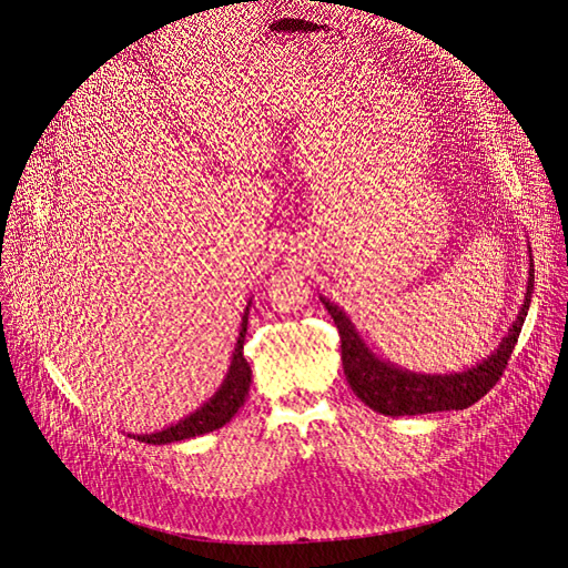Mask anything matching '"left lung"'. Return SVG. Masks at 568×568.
Masks as SVG:
<instances>
[{
  "mask_svg": "<svg viewBox=\"0 0 568 568\" xmlns=\"http://www.w3.org/2000/svg\"><path fill=\"white\" fill-rule=\"evenodd\" d=\"M532 286H535V266H530L528 293L519 311L517 323L513 325L506 341L500 343V347L487 361H483L480 365L467 372L437 374V376L415 374L379 361L358 338L345 313L336 304L327 300L323 302L329 311V316L334 318V325L338 327L343 369L354 395L376 413L390 415V417H404V415L469 408L496 386L500 374L508 367V361L521 334L524 321L528 316Z\"/></svg>",
  "mask_w": 568,
  "mask_h": 568,
  "instance_id": "1",
  "label": "left lung"
}]
</instances>
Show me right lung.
Returning a JSON list of instances; mask_svg holds the SVG:
<instances>
[{"instance_id": "1", "label": "right lung", "mask_w": 568, "mask_h": 568, "mask_svg": "<svg viewBox=\"0 0 568 568\" xmlns=\"http://www.w3.org/2000/svg\"><path fill=\"white\" fill-rule=\"evenodd\" d=\"M245 332H247V313H243L239 341H236V347H234V354H232V365H230V372L225 376L223 386L219 388V393L201 410L184 417L175 426H169V428H164L160 433H151V435H138V439H142V443H149V445H169V443H178V439L196 437V435L216 430L225 422H230L234 417V413L243 406L245 395L250 390L252 369H250V365L243 356Z\"/></svg>"}]
</instances>
